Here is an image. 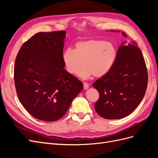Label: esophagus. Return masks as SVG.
<instances>
[{
    "instance_id": "esophagus-1",
    "label": "esophagus",
    "mask_w": 158,
    "mask_h": 158,
    "mask_svg": "<svg viewBox=\"0 0 158 158\" xmlns=\"http://www.w3.org/2000/svg\"><path fill=\"white\" fill-rule=\"evenodd\" d=\"M83 84H84V89H87L89 88V84H88V83L84 82Z\"/></svg>"
}]
</instances>
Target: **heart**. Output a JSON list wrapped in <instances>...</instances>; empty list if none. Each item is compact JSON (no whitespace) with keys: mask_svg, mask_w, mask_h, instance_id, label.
Wrapping results in <instances>:
<instances>
[{"mask_svg":"<svg viewBox=\"0 0 158 158\" xmlns=\"http://www.w3.org/2000/svg\"><path fill=\"white\" fill-rule=\"evenodd\" d=\"M117 55L116 47L111 42L89 39L76 42L74 49L69 48L65 50L62 58L70 74L78 73L83 78L92 75L99 78L111 70ZM83 65L85 66L81 70Z\"/></svg>","mask_w":158,"mask_h":158,"instance_id":"obj_1","label":"heart"}]
</instances>
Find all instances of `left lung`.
Instances as JSON below:
<instances>
[{
	"label": "left lung",
	"mask_w": 158,
	"mask_h": 158,
	"mask_svg": "<svg viewBox=\"0 0 158 158\" xmlns=\"http://www.w3.org/2000/svg\"><path fill=\"white\" fill-rule=\"evenodd\" d=\"M148 80V70L141 50L135 42L127 45L123 43L118 47L111 70L92 84L99 93L94 106L95 111L106 119L128 116L144 98Z\"/></svg>",
	"instance_id": "obj_1"
}]
</instances>
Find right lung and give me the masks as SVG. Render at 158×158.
Returning <instances> with one entry per match:
<instances>
[{"mask_svg": "<svg viewBox=\"0 0 158 158\" xmlns=\"http://www.w3.org/2000/svg\"><path fill=\"white\" fill-rule=\"evenodd\" d=\"M65 31L40 32L23 44L14 64L19 101L37 119L52 122L63 117L83 84L65 70Z\"/></svg>", "mask_w": 158, "mask_h": 158, "instance_id": "right-lung-1", "label": "right lung"}]
</instances>
